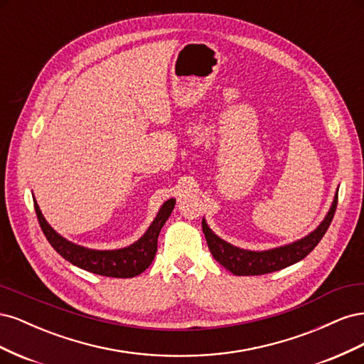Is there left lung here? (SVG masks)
Masks as SVG:
<instances>
[{
    "label": "left lung",
    "mask_w": 364,
    "mask_h": 364,
    "mask_svg": "<svg viewBox=\"0 0 364 364\" xmlns=\"http://www.w3.org/2000/svg\"><path fill=\"white\" fill-rule=\"evenodd\" d=\"M338 200V193L336 194V199L333 202L331 209H329L328 215L321 223L314 232L306 235L305 238L296 241L289 246H282L278 249L264 250V252H252L234 247L232 245L226 243L222 238H218L211 229L208 228L206 222H202V229L206 238V243L209 250H211L213 257L217 262L222 264L225 269L232 272L237 277H252V274H266L285 269L291 266V264L301 261L310 253L322 240L325 232L331 225L336 208Z\"/></svg>",
    "instance_id": "1"
}]
</instances>
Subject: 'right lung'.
Wrapping results in <instances>:
<instances>
[{"mask_svg":"<svg viewBox=\"0 0 364 364\" xmlns=\"http://www.w3.org/2000/svg\"><path fill=\"white\" fill-rule=\"evenodd\" d=\"M176 200L165 202L158 213L155 222L151 223L144 237L129 247L118 250H92L70 243L60 237L43 218L41 209L35 200V211L43 235L60 257L70 261L74 266L102 277L111 278H134L144 272L155 258L158 250V237L164 223L170 217Z\"/></svg>","mask_w":364,"mask_h":364,"instance_id":"obj_1","label":"right lung"}]
</instances>
